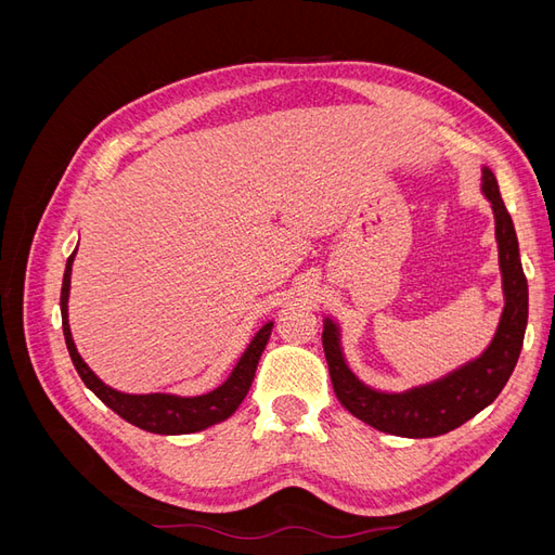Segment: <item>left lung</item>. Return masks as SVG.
<instances>
[{
	"mask_svg": "<svg viewBox=\"0 0 555 555\" xmlns=\"http://www.w3.org/2000/svg\"><path fill=\"white\" fill-rule=\"evenodd\" d=\"M481 192L491 201L495 217L502 294H505L498 331L481 357L463 363L440 379L412 386L408 391H377L349 371L340 345V326L328 317L324 319L322 343L333 391L343 408L367 426L400 435V438L444 435L489 408L514 373L528 324V280L520 266L512 215L502 204L498 180L489 166L481 169Z\"/></svg>",
	"mask_w": 555,
	"mask_h": 555,
	"instance_id": "8db88e82",
	"label": "left lung"
}]
</instances>
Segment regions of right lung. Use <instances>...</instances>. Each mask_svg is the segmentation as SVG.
I'll return each instance as SVG.
<instances>
[{"label":"right lung","instance_id":"1","mask_svg":"<svg viewBox=\"0 0 555 555\" xmlns=\"http://www.w3.org/2000/svg\"><path fill=\"white\" fill-rule=\"evenodd\" d=\"M74 255L66 259V271L62 280V296H60V308H62V331L66 349H69V357L76 365L80 379L86 382L88 389L108 405L115 414H120L125 422L139 426L147 433L157 435H184V433H196L204 430L212 424H220L229 418L233 412L238 410L243 398L247 396L251 379L257 373V363L261 359V351L271 338L273 322H268L259 328V333L251 338L243 357L238 359L236 367H233L231 375L224 384L217 386V389L204 393V396H173V393H125L117 391L113 386L104 384L99 379L90 365L82 361L78 354L76 343L72 338L69 328V289H72V266Z\"/></svg>","mask_w":555,"mask_h":555}]
</instances>
